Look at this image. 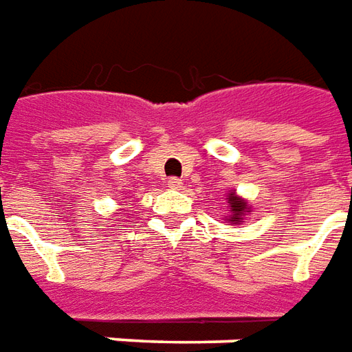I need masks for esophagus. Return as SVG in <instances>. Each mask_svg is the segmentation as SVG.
<instances>
[{"mask_svg": "<svg viewBox=\"0 0 352 352\" xmlns=\"http://www.w3.org/2000/svg\"><path fill=\"white\" fill-rule=\"evenodd\" d=\"M166 186L170 189H180L182 186H184V182H182L180 178H168V180H166Z\"/></svg>", "mask_w": 352, "mask_h": 352, "instance_id": "1", "label": "esophagus"}]
</instances>
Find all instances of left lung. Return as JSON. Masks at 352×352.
Returning <instances> with one entry per match:
<instances>
[{
  "instance_id": "1",
  "label": "left lung",
  "mask_w": 352,
  "mask_h": 352,
  "mask_svg": "<svg viewBox=\"0 0 352 352\" xmlns=\"http://www.w3.org/2000/svg\"><path fill=\"white\" fill-rule=\"evenodd\" d=\"M229 206H231V216H228L226 220L229 221V223H235V226H239L241 221L244 220V216H246V212H250L248 208V203L244 201V199H241V197H236L235 193H229Z\"/></svg>"
}]
</instances>
